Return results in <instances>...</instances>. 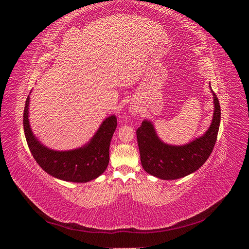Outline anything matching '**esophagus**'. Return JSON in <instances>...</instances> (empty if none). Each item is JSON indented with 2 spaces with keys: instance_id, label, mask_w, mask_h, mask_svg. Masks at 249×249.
Returning a JSON list of instances; mask_svg holds the SVG:
<instances>
[{
  "instance_id": "34e87169",
  "label": "esophagus",
  "mask_w": 249,
  "mask_h": 249,
  "mask_svg": "<svg viewBox=\"0 0 249 249\" xmlns=\"http://www.w3.org/2000/svg\"><path fill=\"white\" fill-rule=\"evenodd\" d=\"M130 112H131L132 115H136V114H138L139 109H138L136 105H132V106L130 107Z\"/></svg>"
}]
</instances>
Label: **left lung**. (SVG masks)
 Masks as SVG:
<instances>
[{
	"mask_svg": "<svg viewBox=\"0 0 249 249\" xmlns=\"http://www.w3.org/2000/svg\"><path fill=\"white\" fill-rule=\"evenodd\" d=\"M211 91L214 100L212 123L202 136L184 145L163 142L152 122L143 120L136 134L141 164L147 173L161 179H177L195 172L205 164L213 152L221 118L219 101L212 89Z\"/></svg>",
	"mask_w": 249,
	"mask_h": 249,
	"instance_id": "left-lung-1",
	"label": "left lung"
}]
</instances>
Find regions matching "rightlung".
<instances>
[{
    "label": "right lung",
    "instance_id": "right-lung-1",
    "mask_svg": "<svg viewBox=\"0 0 249 249\" xmlns=\"http://www.w3.org/2000/svg\"><path fill=\"white\" fill-rule=\"evenodd\" d=\"M30 94L25 104L22 124L30 152L39 166L50 176L65 182L87 183L99 178L109 164L110 142L117 126L116 116L105 119L93 137L83 146L55 150L43 145L32 132L29 122Z\"/></svg>",
    "mask_w": 249,
    "mask_h": 249
}]
</instances>
